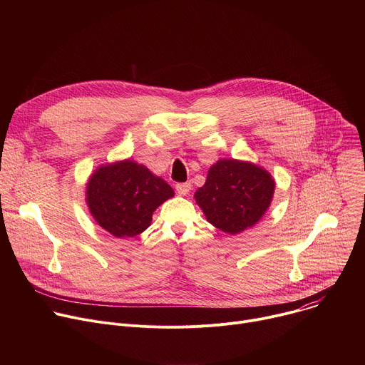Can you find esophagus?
Masks as SVG:
<instances>
[{"mask_svg":"<svg viewBox=\"0 0 365 365\" xmlns=\"http://www.w3.org/2000/svg\"><path fill=\"white\" fill-rule=\"evenodd\" d=\"M190 189H192V185H190L189 182H186V183H178V185H176V192H178L179 195H182V196L187 195V193L190 192Z\"/></svg>","mask_w":365,"mask_h":365,"instance_id":"34e87169","label":"esophagus"}]
</instances>
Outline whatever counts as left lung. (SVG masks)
<instances>
[{"instance_id": "obj_1", "label": "left lung", "mask_w": 365, "mask_h": 365, "mask_svg": "<svg viewBox=\"0 0 365 365\" xmlns=\"http://www.w3.org/2000/svg\"><path fill=\"white\" fill-rule=\"evenodd\" d=\"M273 192L274 180L269 172L252 163L225 159L210 169L195 199L214 227L238 234L264 215Z\"/></svg>"}]
</instances>
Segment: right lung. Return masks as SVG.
<instances>
[{
  "instance_id": "add662e5",
  "label": "right lung",
  "mask_w": 365,
  "mask_h": 365,
  "mask_svg": "<svg viewBox=\"0 0 365 365\" xmlns=\"http://www.w3.org/2000/svg\"><path fill=\"white\" fill-rule=\"evenodd\" d=\"M173 195L163 179L131 160L99 168L86 187L92 217L118 238L135 237L147 230L155 207Z\"/></svg>"
}]
</instances>
